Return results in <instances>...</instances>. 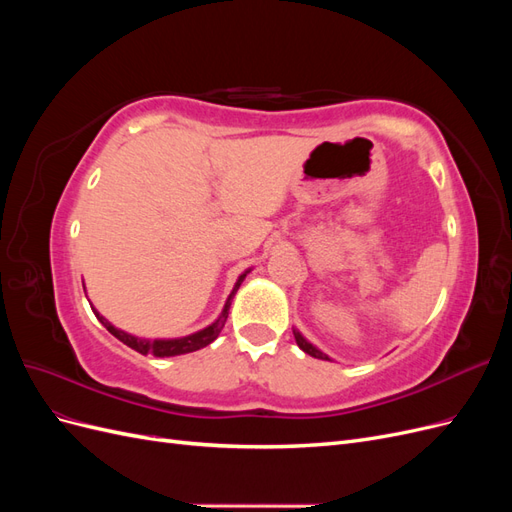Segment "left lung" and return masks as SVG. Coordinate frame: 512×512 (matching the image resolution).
<instances>
[{
    "instance_id": "8db88e82",
    "label": "left lung",
    "mask_w": 512,
    "mask_h": 512,
    "mask_svg": "<svg viewBox=\"0 0 512 512\" xmlns=\"http://www.w3.org/2000/svg\"><path fill=\"white\" fill-rule=\"evenodd\" d=\"M292 333H294V339H297V344H299V348L303 350V352H307L309 356H314V359H322V361H331L329 359V356L327 354H324V352H320L314 344H309L307 342V339L297 331V329H292Z\"/></svg>"
}]
</instances>
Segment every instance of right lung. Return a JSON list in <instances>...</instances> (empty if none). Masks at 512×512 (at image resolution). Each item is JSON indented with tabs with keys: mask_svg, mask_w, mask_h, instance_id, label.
<instances>
[{
	"mask_svg": "<svg viewBox=\"0 0 512 512\" xmlns=\"http://www.w3.org/2000/svg\"><path fill=\"white\" fill-rule=\"evenodd\" d=\"M247 273H250V271H245V273H241V275H239V280H237L235 288H232L230 297H228V301H226V305H224V309H222V314L218 316V320L211 322L209 327H205L203 331H196V333H192V335L177 337V339H143V337H134V335H130V333H126V331L115 329L111 322H108L104 316H100V314L96 312V307H91V309H94L96 318L104 324L108 333L115 335V337L119 339V342H123L126 346H130V348H132V350H136V352H141V354H153V356H162V359H164V356L188 354V352H194V350L205 348V346H209L211 342H215V339H218L220 331L224 329V324H226V318H228V309H230L232 297H235V292L239 290V286H241V282L245 280V275H247Z\"/></svg>",
	"mask_w": 512,
	"mask_h": 512,
	"instance_id": "1",
	"label": "right lung"
}]
</instances>
